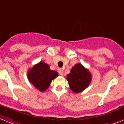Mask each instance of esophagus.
<instances>
[{
  "instance_id": "34e87169",
  "label": "esophagus",
  "mask_w": 124,
  "mask_h": 124,
  "mask_svg": "<svg viewBox=\"0 0 124 124\" xmlns=\"http://www.w3.org/2000/svg\"><path fill=\"white\" fill-rule=\"evenodd\" d=\"M58 72L60 76H63V70L61 69V68H59L58 69Z\"/></svg>"
}]
</instances>
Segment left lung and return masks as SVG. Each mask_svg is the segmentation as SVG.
I'll use <instances>...</instances> for the list:
<instances>
[{"label": "left lung", "instance_id": "obj_1", "mask_svg": "<svg viewBox=\"0 0 124 124\" xmlns=\"http://www.w3.org/2000/svg\"><path fill=\"white\" fill-rule=\"evenodd\" d=\"M67 79L71 90L77 93L83 92L90 85L92 75L88 69L78 63L72 67Z\"/></svg>", "mask_w": 124, "mask_h": 124}]
</instances>
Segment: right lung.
<instances>
[{
  "instance_id": "obj_1",
  "label": "right lung",
  "mask_w": 124,
  "mask_h": 124,
  "mask_svg": "<svg viewBox=\"0 0 124 124\" xmlns=\"http://www.w3.org/2000/svg\"><path fill=\"white\" fill-rule=\"evenodd\" d=\"M57 76V72L50 70L49 65L43 61L34 65L27 72V78L29 82L40 92L47 90L52 80Z\"/></svg>"
}]
</instances>
